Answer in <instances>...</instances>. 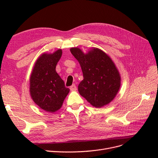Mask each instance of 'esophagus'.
<instances>
[{"label":"esophagus","mask_w":158,"mask_h":158,"mask_svg":"<svg viewBox=\"0 0 158 158\" xmlns=\"http://www.w3.org/2000/svg\"><path fill=\"white\" fill-rule=\"evenodd\" d=\"M70 89L71 91H76V89H77V88H76V86L75 84H73L71 85V86L70 87Z\"/></svg>","instance_id":"1"}]
</instances>
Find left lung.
<instances>
[{"label": "left lung", "instance_id": "1", "mask_svg": "<svg viewBox=\"0 0 158 158\" xmlns=\"http://www.w3.org/2000/svg\"><path fill=\"white\" fill-rule=\"evenodd\" d=\"M71 53L77 59L84 79L78 92L92 106L101 108L111 102L121 87V76L110 56L93 47L87 53L78 47H72Z\"/></svg>", "mask_w": 158, "mask_h": 158}]
</instances>
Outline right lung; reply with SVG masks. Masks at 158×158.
Returning a JSON list of instances; mask_svg holds the SVG:
<instances>
[{
  "label": "right lung",
  "mask_w": 158,
  "mask_h": 158,
  "mask_svg": "<svg viewBox=\"0 0 158 158\" xmlns=\"http://www.w3.org/2000/svg\"><path fill=\"white\" fill-rule=\"evenodd\" d=\"M61 49L52 53H43L35 62L30 78V93L33 101L49 113L58 111L70 92L56 72L62 56Z\"/></svg>",
  "instance_id": "obj_1"
}]
</instances>
